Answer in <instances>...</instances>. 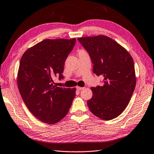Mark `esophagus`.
Here are the masks:
<instances>
[{
	"mask_svg": "<svg viewBox=\"0 0 154 154\" xmlns=\"http://www.w3.org/2000/svg\"><path fill=\"white\" fill-rule=\"evenodd\" d=\"M76 88H77V90H82L84 89V88H83V87H78V86Z\"/></svg>",
	"mask_w": 154,
	"mask_h": 154,
	"instance_id": "34e87169",
	"label": "esophagus"
}]
</instances>
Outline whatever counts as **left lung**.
Wrapping results in <instances>:
<instances>
[{
    "mask_svg": "<svg viewBox=\"0 0 154 154\" xmlns=\"http://www.w3.org/2000/svg\"><path fill=\"white\" fill-rule=\"evenodd\" d=\"M93 63V72L103 77V84L91 88L87 104L98 118L111 120L128 105L136 85L134 61L126 49L104 35L78 38Z\"/></svg>",
    "mask_w": 154,
    "mask_h": 154,
    "instance_id": "obj_1",
    "label": "left lung"
}]
</instances>
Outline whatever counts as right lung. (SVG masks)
<instances>
[{
  "instance_id": "obj_1",
  "label": "right lung",
  "mask_w": 154,
  "mask_h": 154,
  "mask_svg": "<svg viewBox=\"0 0 154 154\" xmlns=\"http://www.w3.org/2000/svg\"><path fill=\"white\" fill-rule=\"evenodd\" d=\"M75 43V38L45 39L21 58L18 89L29 111L45 123L55 124L64 118L75 97V88L57 87L53 81L56 75L63 79L64 62Z\"/></svg>"
}]
</instances>
